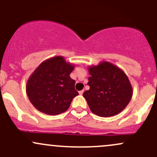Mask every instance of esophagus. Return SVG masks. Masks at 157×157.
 <instances>
[{
	"instance_id": "1",
	"label": "esophagus",
	"mask_w": 157,
	"mask_h": 157,
	"mask_svg": "<svg viewBox=\"0 0 157 157\" xmlns=\"http://www.w3.org/2000/svg\"><path fill=\"white\" fill-rule=\"evenodd\" d=\"M83 93H84V90H81V91H79V94H80V95H82V94H83Z\"/></svg>"
}]
</instances>
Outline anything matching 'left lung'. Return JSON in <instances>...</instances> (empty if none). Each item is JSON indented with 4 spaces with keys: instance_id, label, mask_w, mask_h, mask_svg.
I'll return each instance as SVG.
<instances>
[{
    "instance_id": "1",
    "label": "left lung",
    "mask_w": 157,
    "mask_h": 157,
    "mask_svg": "<svg viewBox=\"0 0 157 157\" xmlns=\"http://www.w3.org/2000/svg\"><path fill=\"white\" fill-rule=\"evenodd\" d=\"M90 90L83 96L93 113L101 117L115 116L122 111L131 101L133 88L126 74L107 61L88 68Z\"/></svg>"
}]
</instances>
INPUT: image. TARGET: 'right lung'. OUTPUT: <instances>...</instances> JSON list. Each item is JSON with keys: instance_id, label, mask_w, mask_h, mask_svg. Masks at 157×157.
<instances>
[{"instance_id": "right-lung-1", "label": "right lung", "mask_w": 157, "mask_h": 157, "mask_svg": "<svg viewBox=\"0 0 157 157\" xmlns=\"http://www.w3.org/2000/svg\"><path fill=\"white\" fill-rule=\"evenodd\" d=\"M74 65L64 57L56 56L43 61L27 81L26 94L33 105L47 115H58L69 108L78 93L70 74Z\"/></svg>"}]
</instances>
